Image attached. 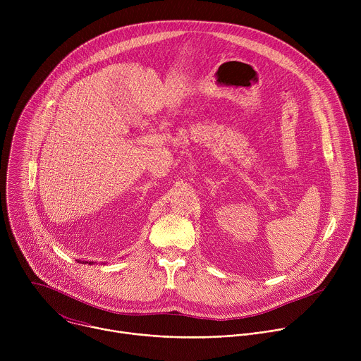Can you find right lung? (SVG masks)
I'll use <instances>...</instances> for the list:
<instances>
[{"label": "right lung", "mask_w": 361, "mask_h": 361, "mask_svg": "<svg viewBox=\"0 0 361 361\" xmlns=\"http://www.w3.org/2000/svg\"><path fill=\"white\" fill-rule=\"evenodd\" d=\"M84 263H85V262H84ZM88 264H91V263H90V262H88Z\"/></svg>", "instance_id": "obj_1"}]
</instances>
